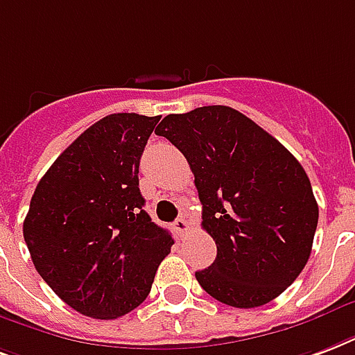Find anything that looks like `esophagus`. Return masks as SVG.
<instances>
[{
    "label": "esophagus",
    "mask_w": 355,
    "mask_h": 355,
    "mask_svg": "<svg viewBox=\"0 0 355 355\" xmlns=\"http://www.w3.org/2000/svg\"><path fill=\"white\" fill-rule=\"evenodd\" d=\"M173 229L177 231V234H180V236H184V234H188L189 231V223L184 218H178L175 223H173Z\"/></svg>",
    "instance_id": "1"
}]
</instances>
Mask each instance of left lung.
Listing matches in <instances>:
<instances>
[{
  "instance_id": "obj_1",
  "label": "left lung",
  "mask_w": 355,
  "mask_h": 355,
  "mask_svg": "<svg viewBox=\"0 0 355 355\" xmlns=\"http://www.w3.org/2000/svg\"><path fill=\"white\" fill-rule=\"evenodd\" d=\"M188 159L202 229L218 255L199 285L251 309L272 302L309 261L318 205L302 164L274 135L229 105L167 115L156 128Z\"/></svg>"
}]
</instances>
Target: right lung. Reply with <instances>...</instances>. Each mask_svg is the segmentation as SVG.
<instances>
[{
	"mask_svg": "<svg viewBox=\"0 0 355 355\" xmlns=\"http://www.w3.org/2000/svg\"><path fill=\"white\" fill-rule=\"evenodd\" d=\"M158 117L113 113L64 148L37 184L24 240L64 304L113 320L148 296L171 234L150 220L139 159Z\"/></svg>",
	"mask_w": 355,
	"mask_h": 355,
	"instance_id": "obj_1",
	"label": "right lung"
}]
</instances>
